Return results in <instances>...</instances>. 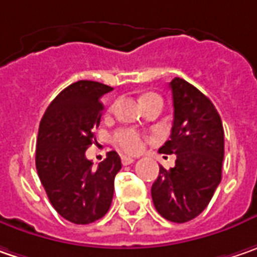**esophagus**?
<instances>
[{
    "mask_svg": "<svg viewBox=\"0 0 257 257\" xmlns=\"http://www.w3.org/2000/svg\"><path fill=\"white\" fill-rule=\"evenodd\" d=\"M122 164L123 165H129V164H132V162L135 161V158H132V157H128V155H122Z\"/></svg>",
    "mask_w": 257,
    "mask_h": 257,
    "instance_id": "1",
    "label": "esophagus"
}]
</instances>
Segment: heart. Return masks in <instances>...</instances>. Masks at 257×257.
Listing matches in <instances>:
<instances>
[{
	"instance_id": "b5f03b06",
	"label": "heart",
	"mask_w": 257,
	"mask_h": 257,
	"mask_svg": "<svg viewBox=\"0 0 257 257\" xmlns=\"http://www.w3.org/2000/svg\"><path fill=\"white\" fill-rule=\"evenodd\" d=\"M155 97H160V96L155 95V93H147V95L142 96V102L155 99ZM112 140H113L117 148H120L125 152H129V154H137V152L142 151L145 147V142H147V138L142 134H140L135 129L128 128L117 129L113 134Z\"/></svg>"
}]
</instances>
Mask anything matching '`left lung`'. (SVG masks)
Wrapping results in <instances>:
<instances>
[{"label": "left lung", "mask_w": 257, "mask_h": 257, "mask_svg": "<svg viewBox=\"0 0 257 257\" xmlns=\"http://www.w3.org/2000/svg\"><path fill=\"white\" fill-rule=\"evenodd\" d=\"M171 137L160 152L175 154V167H160L151 188L154 206L174 223L195 218L210 203L221 181L224 131L211 100L184 79L175 77Z\"/></svg>", "instance_id": "8db88e82"}]
</instances>
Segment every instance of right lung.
I'll list each match as a JSON object with an SVG mask.
<instances>
[{
    "instance_id": "1",
    "label": "right lung",
    "mask_w": 257,
    "mask_h": 257,
    "mask_svg": "<svg viewBox=\"0 0 257 257\" xmlns=\"http://www.w3.org/2000/svg\"><path fill=\"white\" fill-rule=\"evenodd\" d=\"M112 87L79 80L54 97L41 117L36 148V168L51 206L74 224L102 218L112 204L115 175L122 168L115 151L97 168L84 155L96 141L102 96Z\"/></svg>"
}]
</instances>
